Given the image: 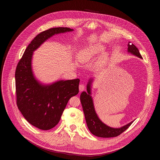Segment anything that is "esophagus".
<instances>
[{
  "instance_id": "1",
  "label": "esophagus",
  "mask_w": 160,
  "mask_h": 160,
  "mask_svg": "<svg viewBox=\"0 0 160 160\" xmlns=\"http://www.w3.org/2000/svg\"><path fill=\"white\" fill-rule=\"evenodd\" d=\"M84 89H85V85L83 84H80L79 85V90H80V92H82V91H83Z\"/></svg>"
}]
</instances>
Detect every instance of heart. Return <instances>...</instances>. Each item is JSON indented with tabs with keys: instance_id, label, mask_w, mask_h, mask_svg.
I'll return each mask as SVG.
<instances>
[{
	"instance_id": "obj_1",
	"label": "heart",
	"mask_w": 160,
	"mask_h": 160,
	"mask_svg": "<svg viewBox=\"0 0 160 160\" xmlns=\"http://www.w3.org/2000/svg\"><path fill=\"white\" fill-rule=\"evenodd\" d=\"M105 49V47L101 43H94L89 44L83 48L78 53V61L83 64L89 63L95 59L100 54L103 52ZM108 59V54L104 52L100 59L99 66H101Z\"/></svg>"
}]
</instances>
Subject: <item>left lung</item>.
Segmentation results:
<instances>
[{"mask_svg": "<svg viewBox=\"0 0 160 160\" xmlns=\"http://www.w3.org/2000/svg\"><path fill=\"white\" fill-rule=\"evenodd\" d=\"M128 52L142 59L138 49L133 43L128 42ZM93 78H90L87 85V92H82L80 95V101L83 108L84 115L88 130L93 135L99 138H114L117 137L125 131L133 123V121L120 127L112 128L104 124L98 117L95 111L94 102L91 96V85Z\"/></svg>", "mask_w": 160, "mask_h": 160, "instance_id": "obj_1", "label": "left lung"}]
</instances>
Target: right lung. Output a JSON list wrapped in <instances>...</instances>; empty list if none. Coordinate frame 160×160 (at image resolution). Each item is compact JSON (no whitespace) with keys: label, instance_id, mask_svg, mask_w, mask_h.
<instances>
[{"label":"right lung","instance_id":"add662e5","mask_svg":"<svg viewBox=\"0 0 160 160\" xmlns=\"http://www.w3.org/2000/svg\"><path fill=\"white\" fill-rule=\"evenodd\" d=\"M72 31L70 28L58 27L40 33L28 45L16 67L18 108L31 125L41 130H50L59 123L68 101L79 92L80 80H61L51 84L42 83L36 79L32 71L33 53L53 35Z\"/></svg>","mask_w":160,"mask_h":160}]
</instances>
